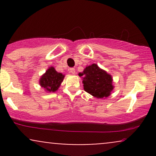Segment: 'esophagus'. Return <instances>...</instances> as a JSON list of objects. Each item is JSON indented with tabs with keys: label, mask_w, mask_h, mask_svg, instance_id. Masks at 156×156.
Masks as SVG:
<instances>
[{
	"label": "esophagus",
	"mask_w": 156,
	"mask_h": 156,
	"mask_svg": "<svg viewBox=\"0 0 156 156\" xmlns=\"http://www.w3.org/2000/svg\"><path fill=\"white\" fill-rule=\"evenodd\" d=\"M69 72L72 73V74H75L76 72V69H75V68H70V69H69Z\"/></svg>",
	"instance_id": "esophagus-1"
}]
</instances>
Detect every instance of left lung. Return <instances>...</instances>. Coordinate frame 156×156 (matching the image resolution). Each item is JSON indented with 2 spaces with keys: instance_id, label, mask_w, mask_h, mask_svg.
<instances>
[{
  "instance_id": "8db88e82",
  "label": "left lung",
  "mask_w": 156,
  "mask_h": 156,
  "mask_svg": "<svg viewBox=\"0 0 156 156\" xmlns=\"http://www.w3.org/2000/svg\"><path fill=\"white\" fill-rule=\"evenodd\" d=\"M78 76L83 80L84 90L94 98H108L114 88L112 76L96 64L87 66Z\"/></svg>"
}]
</instances>
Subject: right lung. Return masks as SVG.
Wrapping results in <instances>:
<instances>
[{"label": "right lung", "instance_id": "right-lung-1", "mask_svg": "<svg viewBox=\"0 0 156 156\" xmlns=\"http://www.w3.org/2000/svg\"><path fill=\"white\" fill-rule=\"evenodd\" d=\"M64 75L58 73L53 67H50L41 76L39 85L47 92H55L59 88L63 81Z\"/></svg>", "mask_w": 156, "mask_h": 156}]
</instances>
